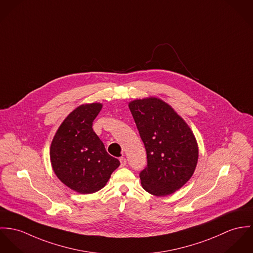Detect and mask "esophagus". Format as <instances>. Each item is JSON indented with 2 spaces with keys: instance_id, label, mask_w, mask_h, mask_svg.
Returning <instances> with one entry per match:
<instances>
[{
  "instance_id": "1",
  "label": "esophagus",
  "mask_w": 253,
  "mask_h": 253,
  "mask_svg": "<svg viewBox=\"0 0 253 253\" xmlns=\"http://www.w3.org/2000/svg\"><path fill=\"white\" fill-rule=\"evenodd\" d=\"M119 161H120V166L121 167H124L126 165V163H127V160H126L125 157H120Z\"/></svg>"
}]
</instances>
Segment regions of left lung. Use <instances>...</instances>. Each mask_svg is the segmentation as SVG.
<instances>
[{
	"instance_id": "obj_1",
	"label": "left lung",
	"mask_w": 253,
	"mask_h": 253,
	"mask_svg": "<svg viewBox=\"0 0 253 253\" xmlns=\"http://www.w3.org/2000/svg\"><path fill=\"white\" fill-rule=\"evenodd\" d=\"M129 109L146 151L140 172L143 189L166 196L192 176L198 161L196 139L184 120L168 104L157 99L136 100Z\"/></svg>"
}]
</instances>
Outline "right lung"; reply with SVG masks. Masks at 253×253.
Wrapping results in <instances>:
<instances>
[{"mask_svg":"<svg viewBox=\"0 0 253 253\" xmlns=\"http://www.w3.org/2000/svg\"><path fill=\"white\" fill-rule=\"evenodd\" d=\"M101 110L102 105L97 103L77 108L59 127L50 147L58 178L82 194L102 189L120 165L93 131V121Z\"/></svg>","mask_w":253,"mask_h":253,"instance_id":"1","label":"right lung"}]
</instances>
